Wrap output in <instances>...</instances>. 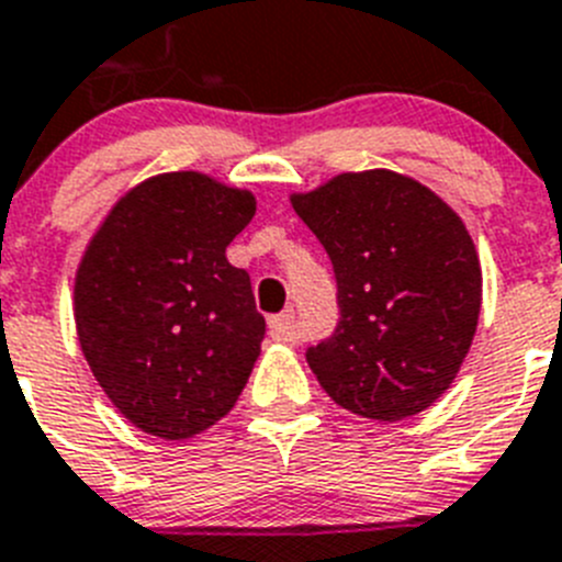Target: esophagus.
Instances as JSON below:
<instances>
[{"mask_svg": "<svg viewBox=\"0 0 562 562\" xmlns=\"http://www.w3.org/2000/svg\"><path fill=\"white\" fill-rule=\"evenodd\" d=\"M268 328L277 339L282 341H296V330H294V311H282V314L268 316Z\"/></svg>", "mask_w": 562, "mask_h": 562, "instance_id": "1", "label": "esophagus"}]
</instances>
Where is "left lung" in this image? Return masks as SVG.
<instances>
[{
	"label": "left lung",
	"mask_w": 562,
	"mask_h": 562,
	"mask_svg": "<svg viewBox=\"0 0 562 562\" xmlns=\"http://www.w3.org/2000/svg\"><path fill=\"white\" fill-rule=\"evenodd\" d=\"M291 206L339 288L334 336L305 353L322 390L373 422L427 409L461 370L481 314V262L461 217L390 169L341 172Z\"/></svg>",
	"instance_id": "8db88e82"
}]
</instances>
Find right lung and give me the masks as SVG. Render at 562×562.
Instances as JSON below:
<instances>
[{
  "label": "right lung",
  "mask_w": 562,
  "mask_h": 562,
  "mask_svg": "<svg viewBox=\"0 0 562 562\" xmlns=\"http://www.w3.org/2000/svg\"><path fill=\"white\" fill-rule=\"evenodd\" d=\"M257 200L203 172L140 180L78 262V345L126 422L187 441L221 422L260 356L266 319L226 246Z\"/></svg>",
  "instance_id": "1"
}]
</instances>
